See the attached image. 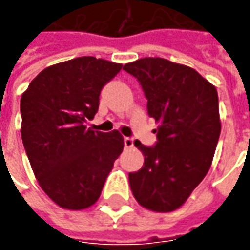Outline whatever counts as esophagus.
I'll return each instance as SVG.
<instances>
[{"label":"esophagus","mask_w":250,"mask_h":250,"mask_svg":"<svg viewBox=\"0 0 250 250\" xmlns=\"http://www.w3.org/2000/svg\"><path fill=\"white\" fill-rule=\"evenodd\" d=\"M124 145L126 149H132L133 147V138H129V136L124 138Z\"/></svg>","instance_id":"obj_1"}]
</instances>
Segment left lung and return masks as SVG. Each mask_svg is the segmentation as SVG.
<instances>
[{"instance_id": "obj_1", "label": "left lung", "mask_w": 250, "mask_h": 250, "mask_svg": "<svg viewBox=\"0 0 250 250\" xmlns=\"http://www.w3.org/2000/svg\"><path fill=\"white\" fill-rule=\"evenodd\" d=\"M147 99V114L159 122L157 142L145 146L143 167L129 172L132 193L153 211L181 207L206 177L220 138L216 87L185 65L164 58H142L124 65Z\"/></svg>"}]
</instances>
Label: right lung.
<instances>
[{
  "label": "right lung",
  "instance_id": "obj_1",
  "mask_svg": "<svg viewBox=\"0 0 250 250\" xmlns=\"http://www.w3.org/2000/svg\"><path fill=\"white\" fill-rule=\"evenodd\" d=\"M122 65L79 57L45 68L21 99L22 142L40 187L60 207L82 210L100 197L124 149L118 130L86 128L103 87Z\"/></svg>",
  "mask_w": 250,
  "mask_h": 250
}]
</instances>
